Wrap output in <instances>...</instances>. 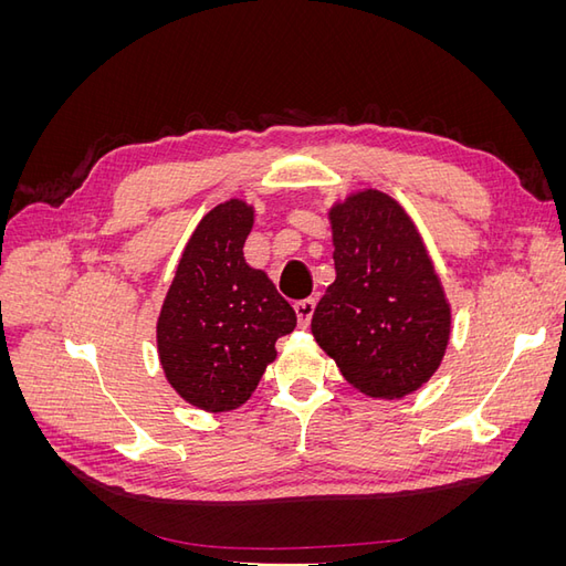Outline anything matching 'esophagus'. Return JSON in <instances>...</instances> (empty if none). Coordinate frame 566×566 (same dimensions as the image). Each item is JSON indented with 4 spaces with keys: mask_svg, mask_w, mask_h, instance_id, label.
<instances>
[{
    "mask_svg": "<svg viewBox=\"0 0 566 566\" xmlns=\"http://www.w3.org/2000/svg\"><path fill=\"white\" fill-rule=\"evenodd\" d=\"M314 310H316V302H314V300H302V302H297V304H295V314H297L300 328H306V325L312 323Z\"/></svg>",
    "mask_w": 566,
    "mask_h": 566,
    "instance_id": "obj_1",
    "label": "esophagus"
}]
</instances>
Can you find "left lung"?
<instances>
[{
    "label": "left lung",
    "mask_w": 566,
    "mask_h": 566,
    "mask_svg": "<svg viewBox=\"0 0 566 566\" xmlns=\"http://www.w3.org/2000/svg\"><path fill=\"white\" fill-rule=\"evenodd\" d=\"M335 281L312 318L318 347L370 399H403L443 361L451 304L401 205L364 188L328 210Z\"/></svg>",
    "instance_id": "obj_1"
}]
</instances>
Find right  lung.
<instances>
[{"label": "right lung", "mask_w": 566, "mask_h": 566, "mask_svg": "<svg viewBox=\"0 0 566 566\" xmlns=\"http://www.w3.org/2000/svg\"><path fill=\"white\" fill-rule=\"evenodd\" d=\"M254 208L219 202L200 219L181 252L158 316V358L179 397L208 413L241 408L276 358V339L297 316L243 245Z\"/></svg>", "instance_id": "right-lung-1"}]
</instances>
